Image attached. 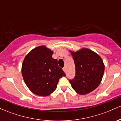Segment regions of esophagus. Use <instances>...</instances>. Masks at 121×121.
I'll use <instances>...</instances> for the list:
<instances>
[{
	"instance_id": "obj_1",
	"label": "esophagus",
	"mask_w": 121,
	"mask_h": 121,
	"mask_svg": "<svg viewBox=\"0 0 121 121\" xmlns=\"http://www.w3.org/2000/svg\"><path fill=\"white\" fill-rule=\"evenodd\" d=\"M63 70L64 71V72H65V73H66V67H65V66H64V67L63 68Z\"/></svg>"
}]
</instances>
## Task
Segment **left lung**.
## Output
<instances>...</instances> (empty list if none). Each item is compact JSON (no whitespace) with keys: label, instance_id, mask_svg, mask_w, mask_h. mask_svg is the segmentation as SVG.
I'll return each instance as SVG.
<instances>
[{"label":"left lung","instance_id":"1","mask_svg":"<svg viewBox=\"0 0 121 121\" xmlns=\"http://www.w3.org/2000/svg\"><path fill=\"white\" fill-rule=\"evenodd\" d=\"M76 68L74 78L69 80L77 93L84 95L95 90L103 77L105 65L98 54L87 48L70 51Z\"/></svg>","mask_w":121,"mask_h":121}]
</instances>
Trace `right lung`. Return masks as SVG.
Wrapping results in <instances>:
<instances>
[{
  "mask_svg": "<svg viewBox=\"0 0 121 121\" xmlns=\"http://www.w3.org/2000/svg\"><path fill=\"white\" fill-rule=\"evenodd\" d=\"M53 53L41 45L31 50L23 60L22 73L24 81L29 89L37 95H50L56 89L59 79L66 76L57 59L52 58Z\"/></svg>",
  "mask_w": 121,
  "mask_h": 121,
  "instance_id": "1",
  "label": "right lung"
}]
</instances>
